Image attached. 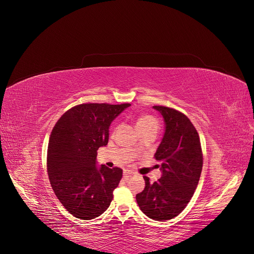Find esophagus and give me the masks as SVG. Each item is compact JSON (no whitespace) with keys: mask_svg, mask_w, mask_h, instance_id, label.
Listing matches in <instances>:
<instances>
[{"mask_svg":"<svg viewBox=\"0 0 254 254\" xmlns=\"http://www.w3.org/2000/svg\"><path fill=\"white\" fill-rule=\"evenodd\" d=\"M133 175V173L132 172H130V171H128V170H125L124 171V173H123V176H124V178L125 179H128L129 177H131Z\"/></svg>","mask_w":254,"mask_h":254,"instance_id":"34e87169","label":"esophagus"}]
</instances>
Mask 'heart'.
<instances>
[{"label":"heart","mask_w":254,"mask_h":254,"mask_svg":"<svg viewBox=\"0 0 254 254\" xmlns=\"http://www.w3.org/2000/svg\"><path fill=\"white\" fill-rule=\"evenodd\" d=\"M135 127L137 130L147 129V128H158V121L151 117V115H143L136 120Z\"/></svg>","instance_id":"heart-1"}]
</instances>
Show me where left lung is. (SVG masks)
<instances>
[{
    "label": "left lung",
    "mask_w": 254,
    "mask_h": 254,
    "mask_svg": "<svg viewBox=\"0 0 254 254\" xmlns=\"http://www.w3.org/2000/svg\"><path fill=\"white\" fill-rule=\"evenodd\" d=\"M164 120V134L155 153L162 175L135 196L141 211L153 220L166 221L188 205L202 171V151L197 130L183 113L163 106H153Z\"/></svg>",
    "instance_id": "obj_1"
}]
</instances>
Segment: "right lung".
<instances>
[{
  "mask_svg": "<svg viewBox=\"0 0 254 254\" xmlns=\"http://www.w3.org/2000/svg\"><path fill=\"white\" fill-rule=\"evenodd\" d=\"M130 104H82L54 126L48 173L55 195L73 216L93 219L108 209L123 171L97 165V149L108 144L109 128Z\"/></svg>",
  "mask_w": 254,
  "mask_h": 254,
  "instance_id": "1",
  "label": "right lung"
}]
</instances>
